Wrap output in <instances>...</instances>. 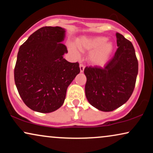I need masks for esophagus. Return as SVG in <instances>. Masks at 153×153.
<instances>
[{
	"mask_svg": "<svg viewBox=\"0 0 153 153\" xmlns=\"http://www.w3.org/2000/svg\"><path fill=\"white\" fill-rule=\"evenodd\" d=\"M79 68H80V72H83V71H84L85 66L83 65V64H80V65H79Z\"/></svg>",
	"mask_w": 153,
	"mask_h": 153,
	"instance_id": "obj_1",
	"label": "esophagus"
}]
</instances>
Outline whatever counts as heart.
I'll use <instances>...</instances> for the list:
<instances>
[{"label": "heart", "mask_w": 153, "mask_h": 153, "mask_svg": "<svg viewBox=\"0 0 153 153\" xmlns=\"http://www.w3.org/2000/svg\"><path fill=\"white\" fill-rule=\"evenodd\" d=\"M106 41L107 38L104 37H97L93 38L81 37L77 39L76 45L81 51L93 50L89 55L90 61L94 65L102 66L108 61L114 50L113 44ZM70 49L75 55H79L76 46L71 45Z\"/></svg>", "instance_id": "1"}]
</instances>
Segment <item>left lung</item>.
<instances>
[{"label": "left lung", "instance_id": "1", "mask_svg": "<svg viewBox=\"0 0 153 153\" xmlns=\"http://www.w3.org/2000/svg\"><path fill=\"white\" fill-rule=\"evenodd\" d=\"M117 49L104 68L85 67V96L102 111H112L124 104L135 87L139 64L130 41L117 33Z\"/></svg>", "mask_w": 153, "mask_h": 153}]
</instances>
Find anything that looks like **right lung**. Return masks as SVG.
<instances>
[{
    "instance_id": "obj_1",
    "label": "right lung",
    "mask_w": 153,
    "mask_h": 153,
    "mask_svg": "<svg viewBox=\"0 0 153 153\" xmlns=\"http://www.w3.org/2000/svg\"><path fill=\"white\" fill-rule=\"evenodd\" d=\"M65 30L45 26L21 45L14 68V81L25 104L35 111L51 113L64 103L67 89L80 72L79 64L63 58L68 53Z\"/></svg>"
}]
</instances>
